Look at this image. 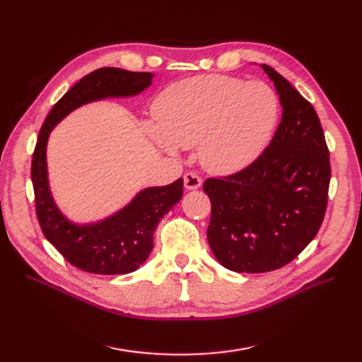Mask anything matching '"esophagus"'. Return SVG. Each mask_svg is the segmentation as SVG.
<instances>
[{"label":"esophagus","mask_w":362,"mask_h":362,"mask_svg":"<svg viewBox=\"0 0 362 362\" xmlns=\"http://www.w3.org/2000/svg\"><path fill=\"white\" fill-rule=\"evenodd\" d=\"M202 185V180L196 173H185L184 175V187L187 190H198Z\"/></svg>","instance_id":"1"}]
</instances>
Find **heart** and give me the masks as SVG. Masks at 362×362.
Returning a JSON list of instances; mask_svg holds the SVG:
<instances>
[{"mask_svg":"<svg viewBox=\"0 0 362 362\" xmlns=\"http://www.w3.org/2000/svg\"><path fill=\"white\" fill-rule=\"evenodd\" d=\"M149 140L168 156L198 145L202 166L231 175L266 149L279 119V100L264 83L226 75H201L175 83L154 103Z\"/></svg>","mask_w":362,"mask_h":362,"instance_id":"1","label":"heart"}]
</instances>
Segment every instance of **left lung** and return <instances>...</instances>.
<instances>
[{"instance_id":"1","label":"left lung","mask_w":362,"mask_h":362,"mask_svg":"<svg viewBox=\"0 0 362 362\" xmlns=\"http://www.w3.org/2000/svg\"><path fill=\"white\" fill-rule=\"evenodd\" d=\"M261 68L282 105L276 133L250 166L204 182L211 201L208 245L223 267L238 273L276 270L298 257L319 233L331 181L314 107L275 69Z\"/></svg>"}]
</instances>
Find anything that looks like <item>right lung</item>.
Here are the masks:
<instances>
[{
  "instance_id": "right-lung-1",
  "label": "right lung",
  "mask_w": 362,
  "mask_h": 362,
  "mask_svg": "<svg viewBox=\"0 0 362 362\" xmlns=\"http://www.w3.org/2000/svg\"><path fill=\"white\" fill-rule=\"evenodd\" d=\"M154 74L101 68L72 86L51 108L42 125L31 161L36 213L43 235L72 266L96 275H125L148 259L164 214L182 198V178L163 187L140 190L115 214L92 223H75L54 201L47 166L51 131L75 108L104 98H128L152 84Z\"/></svg>"
}]
</instances>
